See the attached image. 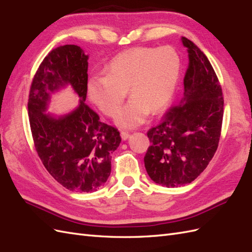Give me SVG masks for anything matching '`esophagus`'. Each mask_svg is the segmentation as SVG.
Instances as JSON below:
<instances>
[{
    "mask_svg": "<svg viewBox=\"0 0 252 252\" xmlns=\"http://www.w3.org/2000/svg\"><path fill=\"white\" fill-rule=\"evenodd\" d=\"M130 137V134H129V132H126V131H122L121 132V138H122V140H127L128 138Z\"/></svg>",
    "mask_w": 252,
    "mask_h": 252,
    "instance_id": "esophagus-1",
    "label": "esophagus"
}]
</instances>
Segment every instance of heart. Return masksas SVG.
<instances>
[{"instance_id": "1", "label": "heart", "mask_w": 252, "mask_h": 252, "mask_svg": "<svg viewBox=\"0 0 252 252\" xmlns=\"http://www.w3.org/2000/svg\"><path fill=\"white\" fill-rule=\"evenodd\" d=\"M105 73L88 81L90 100L113 118L127 91L131 99L116 116V124L133 128L142 124L149 112L157 114L168 106L179 80L180 59L170 47H137L114 57Z\"/></svg>"}]
</instances>
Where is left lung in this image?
Instances as JSON below:
<instances>
[{
	"instance_id": "8db88e82",
	"label": "left lung",
	"mask_w": 252,
	"mask_h": 252,
	"mask_svg": "<svg viewBox=\"0 0 252 252\" xmlns=\"http://www.w3.org/2000/svg\"><path fill=\"white\" fill-rule=\"evenodd\" d=\"M188 68L179 105L147 131L151 145L144 157L146 172L158 185L177 187L203 172L216 152L223 116L222 91L213 66L191 40Z\"/></svg>"
}]
</instances>
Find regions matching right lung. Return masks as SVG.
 Returning <instances> with one entry per match:
<instances>
[{
	"instance_id": "obj_1",
	"label": "right lung",
	"mask_w": 252,
	"mask_h": 252,
	"mask_svg": "<svg viewBox=\"0 0 252 252\" xmlns=\"http://www.w3.org/2000/svg\"><path fill=\"white\" fill-rule=\"evenodd\" d=\"M89 55L76 45L54 49L31 85L29 118L40 160L53 179L75 192H94L111 173V154L121 143L118 129L99 121L87 103ZM67 86L79 97L65 115L47 113L51 95Z\"/></svg>"
}]
</instances>
